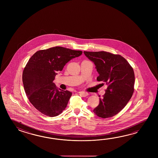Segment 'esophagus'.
<instances>
[{
  "label": "esophagus",
  "instance_id": "esophagus-1",
  "mask_svg": "<svg viewBox=\"0 0 158 158\" xmlns=\"http://www.w3.org/2000/svg\"><path fill=\"white\" fill-rule=\"evenodd\" d=\"M79 94L82 97H86L87 95H88V94H87V93H85V92H84V91L79 92Z\"/></svg>",
  "mask_w": 158,
  "mask_h": 158
}]
</instances>
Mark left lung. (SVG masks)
Returning a JSON list of instances; mask_svg holds the SVG:
<instances>
[{"instance_id":"8db88e82","label":"left lung","mask_w":158,"mask_h":158,"mask_svg":"<svg viewBox=\"0 0 158 158\" xmlns=\"http://www.w3.org/2000/svg\"><path fill=\"white\" fill-rule=\"evenodd\" d=\"M94 62L99 73L98 81L108 85L94 114L100 118H111L125 107L134 92V71L127 60L120 55L106 51H84Z\"/></svg>"}]
</instances>
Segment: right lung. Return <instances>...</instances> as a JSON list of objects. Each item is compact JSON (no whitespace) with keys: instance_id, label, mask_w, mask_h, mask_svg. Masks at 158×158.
Wrapping results in <instances>:
<instances>
[{"instance_id":"1","label":"right lung","mask_w":158,"mask_h":158,"mask_svg":"<svg viewBox=\"0 0 158 158\" xmlns=\"http://www.w3.org/2000/svg\"><path fill=\"white\" fill-rule=\"evenodd\" d=\"M82 54L81 51L56 46L38 51L30 57L24 68L23 82L30 103L42 114L54 117L67 107L72 93L58 90L53 81L57 71Z\"/></svg>"}]
</instances>
